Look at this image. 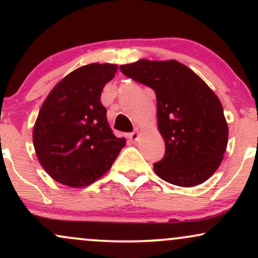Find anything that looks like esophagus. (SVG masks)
Here are the masks:
<instances>
[{
	"label": "esophagus",
	"mask_w": 258,
	"mask_h": 258,
	"mask_svg": "<svg viewBox=\"0 0 258 258\" xmlns=\"http://www.w3.org/2000/svg\"><path fill=\"white\" fill-rule=\"evenodd\" d=\"M128 138L131 139L132 142H136V141H137V139L139 138V133H138L137 131H135V132L130 133V135H128Z\"/></svg>",
	"instance_id": "obj_1"
}]
</instances>
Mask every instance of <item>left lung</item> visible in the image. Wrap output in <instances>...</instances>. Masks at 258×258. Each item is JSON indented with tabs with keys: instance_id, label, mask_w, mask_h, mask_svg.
<instances>
[{
	"instance_id": "1",
	"label": "left lung",
	"mask_w": 258,
	"mask_h": 258,
	"mask_svg": "<svg viewBox=\"0 0 258 258\" xmlns=\"http://www.w3.org/2000/svg\"><path fill=\"white\" fill-rule=\"evenodd\" d=\"M127 78L156 94L158 126L165 155L154 164L161 179L194 186L209 179L223 160L228 125L220 99L195 74L176 60L120 65Z\"/></svg>"
}]
</instances>
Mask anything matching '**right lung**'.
Returning <instances> with one entry per match:
<instances>
[{"label":"right lung","instance_id":"obj_1","mask_svg":"<svg viewBox=\"0 0 258 258\" xmlns=\"http://www.w3.org/2000/svg\"><path fill=\"white\" fill-rule=\"evenodd\" d=\"M114 64H88L65 76L41 106L32 138L38 161L61 184L90 185L125 147L109 126L100 94L114 78Z\"/></svg>","mask_w":258,"mask_h":258}]
</instances>
